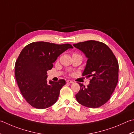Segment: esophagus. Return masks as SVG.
Returning <instances> with one entry per match:
<instances>
[{
	"label": "esophagus",
	"mask_w": 134,
	"mask_h": 134,
	"mask_svg": "<svg viewBox=\"0 0 134 134\" xmlns=\"http://www.w3.org/2000/svg\"><path fill=\"white\" fill-rule=\"evenodd\" d=\"M67 82L70 83H74V82H73V81H71V80H67Z\"/></svg>",
	"instance_id": "esophagus-1"
}]
</instances>
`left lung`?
I'll return each mask as SVG.
<instances>
[{
	"label": "left lung",
	"mask_w": 134,
	"mask_h": 134,
	"mask_svg": "<svg viewBox=\"0 0 134 134\" xmlns=\"http://www.w3.org/2000/svg\"><path fill=\"white\" fill-rule=\"evenodd\" d=\"M88 58L82 75L91 78L85 88L78 83L80 90L75 95L79 103L90 108H97L110 99L119 80V63L111 50L105 43L87 41L73 44Z\"/></svg>",
	"instance_id": "obj_1"
}]
</instances>
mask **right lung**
<instances>
[{"mask_svg": "<svg viewBox=\"0 0 134 134\" xmlns=\"http://www.w3.org/2000/svg\"><path fill=\"white\" fill-rule=\"evenodd\" d=\"M69 48V43L32 42L24 47L15 64V77L21 93L31 106L43 109L53 105L65 84L63 79L47 82V71L53 67L58 56Z\"/></svg>", "mask_w": 134, "mask_h": 134, "instance_id": "right-lung-1", "label": "right lung"}]
</instances>
